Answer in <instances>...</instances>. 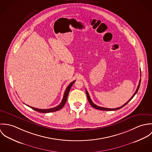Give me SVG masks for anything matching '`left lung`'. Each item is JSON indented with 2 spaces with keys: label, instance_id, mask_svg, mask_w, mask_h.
I'll list each match as a JSON object with an SVG mask.
<instances>
[{
  "label": "left lung",
  "instance_id": "1",
  "mask_svg": "<svg viewBox=\"0 0 152 152\" xmlns=\"http://www.w3.org/2000/svg\"><path fill=\"white\" fill-rule=\"evenodd\" d=\"M140 75H141V74H140ZM140 82H141V78L140 79V81H139V85H138V86H137V89H136V90L135 92H134V94L132 95V96L131 97V98H130V99H129L127 102H126L124 105H123L122 106H121V107H119V108L112 109L107 108L101 107H99V106L96 105H95V104H94V103H93V102L92 101V100H91V98H90V96H89V94H88V91H87V90L86 89V94H87V98H88V101H89V104H91V105L93 108H94L96 109H99V110H118V109H119L123 108L124 106H125L128 103H129V102H130V100H131V99L134 97V95L136 94V93L137 92V91H138V90H139V87H140Z\"/></svg>",
  "mask_w": 152,
  "mask_h": 152
}]
</instances>
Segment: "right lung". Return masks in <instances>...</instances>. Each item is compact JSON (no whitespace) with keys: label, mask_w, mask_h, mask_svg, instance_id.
Returning <instances> with one entry per match:
<instances>
[{"label":"right lung","mask_w":152,"mask_h":152,"mask_svg":"<svg viewBox=\"0 0 152 152\" xmlns=\"http://www.w3.org/2000/svg\"><path fill=\"white\" fill-rule=\"evenodd\" d=\"M75 82V81H72L71 83H70V84H69V86L66 88L65 92H64V96H63V100H62L61 102L60 103V104L59 105H58L57 107H54V108H53L42 109L36 108H34V107H30V106H28V105H27V106L29 107L30 108L34 109V110L37 111V112H40V113H49V112H52L57 111V110H58L63 108V107H64V105H65V102H66V100H67V97H68L69 92V91H70V89H71V88L72 86L73 85V84H74Z\"/></svg>","instance_id":"right-lung-1"}]
</instances>
